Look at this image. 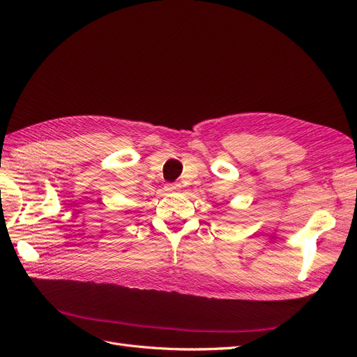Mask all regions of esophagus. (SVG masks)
Instances as JSON below:
<instances>
[{
    "label": "esophagus",
    "instance_id": "1",
    "mask_svg": "<svg viewBox=\"0 0 357 357\" xmlns=\"http://www.w3.org/2000/svg\"><path fill=\"white\" fill-rule=\"evenodd\" d=\"M165 190L167 192H177V190H180V185L178 183H167Z\"/></svg>",
    "mask_w": 357,
    "mask_h": 357
}]
</instances>
